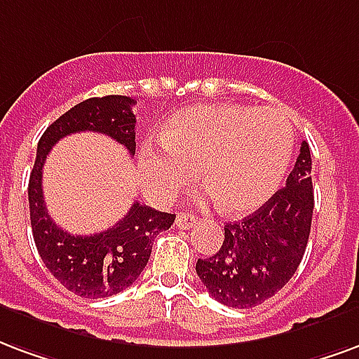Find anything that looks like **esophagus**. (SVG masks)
Returning <instances> with one entry per match:
<instances>
[{
  "label": "esophagus",
  "mask_w": 359,
  "mask_h": 359,
  "mask_svg": "<svg viewBox=\"0 0 359 359\" xmlns=\"http://www.w3.org/2000/svg\"><path fill=\"white\" fill-rule=\"evenodd\" d=\"M198 224V218L195 214H189V212H180L176 216V226L182 227V229H191Z\"/></svg>",
  "instance_id": "esophagus-1"
}]
</instances>
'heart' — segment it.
Returning a JSON list of instances; mask_svg holds the SVG:
<instances>
[{"instance_id":"b5f03b06","label":"heart","mask_w":359,"mask_h":359,"mask_svg":"<svg viewBox=\"0 0 359 359\" xmlns=\"http://www.w3.org/2000/svg\"><path fill=\"white\" fill-rule=\"evenodd\" d=\"M161 147L145 149L141 172L149 187L170 197L201 168L203 187L219 210L239 216L256 210L283 182L294 130L277 109L208 104L172 116Z\"/></svg>"}]
</instances>
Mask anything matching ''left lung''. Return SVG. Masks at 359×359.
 I'll list each match as a JSON object with an SVG mask.
<instances>
[{"label":"left lung","instance_id":"obj_1","mask_svg":"<svg viewBox=\"0 0 359 359\" xmlns=\"http://www.w3.org/2000/svg\"><path fill=\"white\" fill-rule=\"evenodd\" d=\"M312 212V156L302 141L287 185L250 216L224 226L218 252L197 260L198 279L229 308L262 304L289 283L302 262Z\"/></svg>","mask_w":359,"mask_h":359}]
</instances>
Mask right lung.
Listing matches in <instances>:
<instances>
[{
	"instance_id": "right-lung-1",
	"label": "right lung",
	"mask_w": 359,
	"mask_h": 359,
	"mask_svg": "<svg viewBox=\"0 0 359 359\" xmlns=\"http://www.w3.org/2000/svg\"><path fill=\"white\" fill-rule=\"evenodd\" d=\"M133 104L132 97L126 95L86 99L55 120L38 143L28 182L34 243L51 276L78 297L107 298L128 289L147 266L154 237L176 219V214L133 203L124 218L101 233L72 235L47 214L41 168L51 147L70 133L97 132L111 135L135 154Z\"/></svg>"
}]
</instances>
